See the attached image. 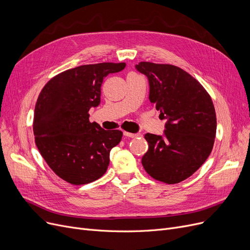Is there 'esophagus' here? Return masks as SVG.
Segmentation results:
<instances>
[{"label":"esophagus","instance_id":"esophagus-1","mask_svg":"<svg viewBox=\"0 0 250 250\" xmlns=\"http://www.w3.org/2000/svg\"><path fill=\"white\" fill-rule=\"evenodd\" d=\"M123 134H124V136H126V137H130V138H135V137L139 136V134H138V133H129V132H126V131H125Z\"/></svg>","mask_w":250,"mask_h":250}]
</instances>
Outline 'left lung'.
<instances>
[{
	"instance_id": "obj_1",
	"label": "left lung",
	"mask_w": 250,
	"mask_h": 250,
	"mask_svg": "<svg viewBox=\"0 0 250 250\" xmlns=\"http://www.w3.org/2000/svg\"><path fill=\"white\" fill-rule=\"evenodd\" d=\"M136 70L149 84V102L166 119L163 135L146 133L145 170L156 180L175 184L196 172L215 142L217 118L209 94L179 67L140 62Z\"/></svg>"
}]
</instances>
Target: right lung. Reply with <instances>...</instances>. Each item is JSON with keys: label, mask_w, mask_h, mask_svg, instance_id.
I'll use <instances>...</instances> for the list:
<instances>
[{"label": "right lung", "mask_w": 250, "mask_h": 250, "mask_svg": "<svg viewBox=\"0 0 250 250\" xmlns=\"http://www.w3.org/2000/svg\"><path fill=\"white\" fill-rule=\"evenodd\" d=\"M125 66L100 63L70 69L52 78L40 93L33 119L35 145L49 167L68 183H90L108 169L110 151L123 133L90 123L88 111L101 103L104 78Z\"/></svg>", "instance_id": "right-lung-1"}]
</instances>
